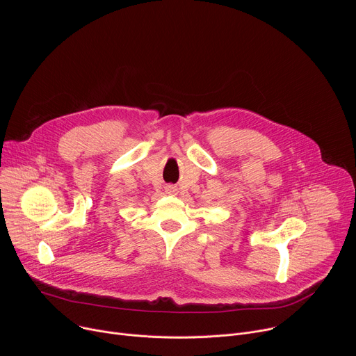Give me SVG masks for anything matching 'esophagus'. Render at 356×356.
I'll return each mask as SVG.
<instances>
[{
	"label": "esophagus",
	"mask_w": 356,
	"mask_h": 356,
	"mask_svg": "<svg viewBox=\"0 0 356 356\" xmlns=\"http://www.w3.org/2000/svg\"><path fill=\"white\" fill-rule=\"evenodd\" d=\"M166 193H168V194H176V193H177V188H176L175 186H168V187H166Z\"/></svg>",
	"instance_id": "esophagus-1"
}]
</instances>
